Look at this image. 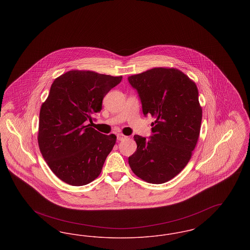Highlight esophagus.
<instances>
[{
	"instance_id": "esophagus-1",
	"label": "esophagus",
	"mask_w": 250,
	"mask_h": 250,
	"mask_svg": "<svg viewBox=\"0 0 250 250\" xmlns=\"http://www.w3.org/2000/svg\"><path fill=\"white\" fill-rule=\"evenodd\" d=\"M127 137L126 136H125L124 134H117V140L118 141H124V140H125Z\"/></svg>"
}]
</instances>
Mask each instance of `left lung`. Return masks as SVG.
<instances>
[{"instance_id":"8db88e82","label":"left lung","mask_w":250,"mask_h":250,"mask_svg":"<svg viewBox=\"0 0 250 250\" xmlns=\"http://www.w3.org/2000/svg\"><path fill=\"white\" fill-rule=\"evenodd\" d=\"M143 114L155 118L149 139L134 136L137 151L128 157L132 171L150 184L174 178L188 165L201 131L202 109L196 83L177 68L155 67L132 75Z\"/></svg>"}]
</instances>
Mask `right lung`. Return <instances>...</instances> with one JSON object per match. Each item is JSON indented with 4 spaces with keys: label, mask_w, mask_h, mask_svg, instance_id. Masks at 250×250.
I'll return each mask as SVG.
<instances>
[{
    "label": "right lung",
    "mask_w": 250,
    "mask_h": 250,
    "mask_svg": "<svg viewBox=\"0 0 250 250\" xmlns=\"http://www.w3.org/2000/svg\"><path fill=\"white\" fill-rule=\"evenodd\" d=\"M112 77L90 70H70L54 80L39 113L37 141L52 172L62 182L80 187L101 173L116 143L87 125L102 109V100L119 84Z\"/></svg>",
    "instance_id": "obj_1"
}]
</instances>
